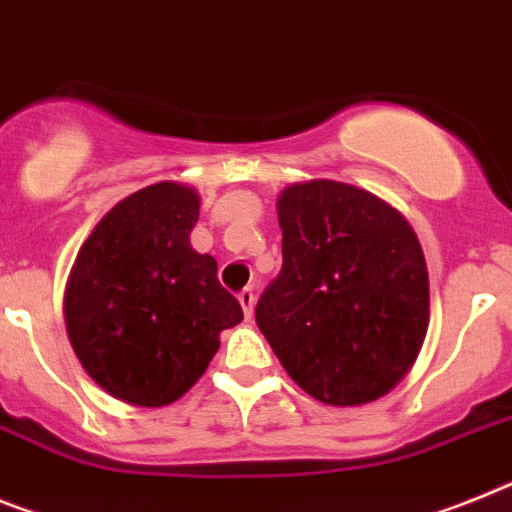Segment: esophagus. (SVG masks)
Masks as SVG:
<instances>
[{
  "mask_svg": "<svg viewBox=\"0 0 512 512\" xmlns=\"http://www.w3.org/2000/svg\"><path fill=\"white\" fill-rule=\"evenodd\" d=\"M240 305H243V313H246V318L253 316V305H256V295H253L251 287H246V290L240 292L238 295Z\"/></svg>",
  "mask_w": 512,
  "mask_h": 512,
  "instance_id": "esophagus-1",
  "label": "esophagus"
}]
</instances>
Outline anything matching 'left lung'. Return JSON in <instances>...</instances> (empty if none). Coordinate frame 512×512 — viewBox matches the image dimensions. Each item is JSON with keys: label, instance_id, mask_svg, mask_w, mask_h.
<instances>
[{"label": "left lung", "instance_id": "8db88e82", "mask_svg": "<svg viewBox=\"0 0 512 512\" xmlns=\"http://www.w3.org/2000/svg\"><path fill=\"white\" fill-rule=\"evenodd\" d=\"M282 272L256 323L292 381L329 406L381 399L412 370L430 279L412 225L352 183H290L277 199Z\"/></svg>", "mask_w": 512, "mask_h": 512}]
</instances>
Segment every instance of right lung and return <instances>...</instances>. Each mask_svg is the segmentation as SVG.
<instances>
[{"label": "right lung", "mask_w": 512, "mask_h": 512, "mask_svg": "<svg viewBox=\"0 0 512 512\" xmlns=\"http://www.w3.org/2000/svg\"><path fill=\"white\" fill-rule=\"evenodd\" d=\"M199 194L178 181L121 199L82 243L64 321L85 373L131 406L173 404L204 375L220 334L243 321L217 261L191 248Z\"/></svg>", "instance_id": "obj_1"}]
</instances>
